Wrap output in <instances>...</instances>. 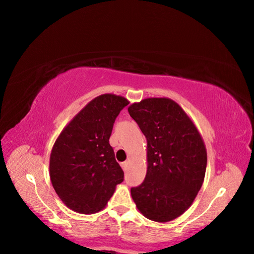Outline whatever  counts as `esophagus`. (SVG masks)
I'll return each instance as SVG.
<instances>
[{
    "label": "esophagus",
    "instance_id": "obj_1",
    "mask_svg": "<svg viewBox=\"0 0 254 254\" xmlns=\"http://www.w3.org/2000/svg\"><path fill=\"white\" fill-rule=\"evenodd\" d=\"M127 165H128L127 161H125V162H122V163H121V166H122V168H123V170H124V171L127 170Z\"/></svg>",
    "mask_w": 254,
    "mask_h": 254
}]
</instances>
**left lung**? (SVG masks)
<instances>
[{"instance_id":"8db88e82","label":"left lung","mask_w":254,"mask_h":254,"mask_svg":"<svg viewBox=\"0 0 254 254\" xmlns=\"http://www.w3.org/2000/svg\"><path fill=\"white\" fill-rule=\"evenodd\" d=\"M128 112L147 140V173L131 188L146 218L167 222L193 203L204 179L206 149L200 133L181 107L170 98H146Z\"/></svg>"}]
</instances>
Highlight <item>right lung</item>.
I'll list each match as a JSON object with an SVG mask.
<instances>
[{
    "instance_id": "right-lung-1",
    "label": "right lung",
    "mask_w": 254,
    "mask_h": 254,
    "mask_svg": "<svg viewBox=\"0 0 254 254\" xmlns=\"http://www.w3.org/2000/svg\"><path fill=\"white\" fill-rule=\"evenodd\" d=\"M129 104L114 94L95 97L68 123L53 146L50 177L57 195L80 214L102 211L124 172L109 144L115 119Z\"/></svg>"
}]
</instances>
